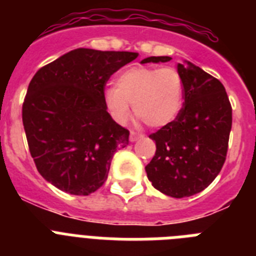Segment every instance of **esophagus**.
I'll use <instances>...</instances> for the list:
<instances>
[{
	"instance_id": "esophagus-1",
	"label": "esophagus",
	"mask_w": 256,
	"mask_h": 256,
	"mask_svg": "<svg viewBox=\"0 0 256 256\" xmlns=\"http://www.w3.org/2000/svg\"><path fill=\"white\" fill-rule=\"evenodd\" d=\"M140 138H143V135H142V134H138V132H130V142H132V143L139 140Z\"/></svg>"
}]
</instances>
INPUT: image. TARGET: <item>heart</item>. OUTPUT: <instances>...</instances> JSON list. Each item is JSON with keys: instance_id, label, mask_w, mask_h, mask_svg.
<instances>
[{"instance_id": "heart-1", "label": "heart", "mask_w": 256, "mask_h": 256, "mask_svg": "<svg viewBox=\"0 0 256 256\" xmlns=\"http://www.w3.org/2000/svg\"><path fill=\"white\" fill-rule=\"evenodd\" d=\"M114 121L124 124L134 113L150 128H164L178 117L184 104V79L176 68L132 66L116 79L104 95Z\"/></svg>"}]
</instances>
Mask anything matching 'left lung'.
I'll return each instance as SVG.
<instances>
[{"label": "left lung", "mask_w": 256, "mask_h": 256, "mask_svg": "<svg viewBox=\"0 0 256 256\" xmlns=\"http://www.w3.org/2000/svg\"><path fill=\"white\" fill-rule=\"evenodd\" d=\"M148 57L140 64L168 62ZM177 70L184 79V108L172 124L150 135L156 154L146 166L156 190L186 198L204 190L225 162L232 130V106L221 82L184 60Z\"/></svg>", "instance_id": "obj_1"}]
</instances>
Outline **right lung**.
<instances>
[{
  "label": "right lung",
  "instance_id": "add662e5",
  "mask_svg": "<svg viewBox=\"0 0 256 256\" xmlns=\"http://www.w3.org/2000/svg\"><path fill=\"white\" fill-rule=\"evenodd\" d=\"M138 56L78 48L36 72L22 118L45 181L72 195H90L106 181L112 158L128 144L130 132L106 110L105 83Z\"/></svg>",
  "mask_w": 256,
  "mask_h": 256
}]
</instances>
